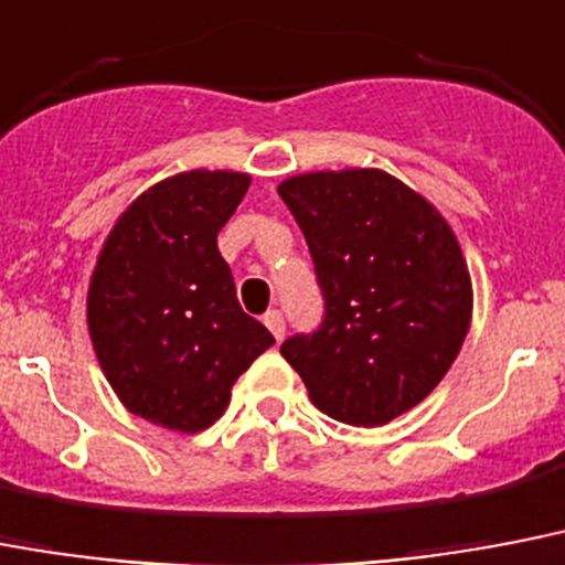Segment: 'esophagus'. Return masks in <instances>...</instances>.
Wrapping results in <instances>:
<instances>
[{"instance_id":"obj_1","label":"esophagus","mask_w":565,"mask_h":565,"mask_svg":"<svg viewBox=\"0 0 565 565\" xmlns=\"http://www.w3.org/2000/svg\"><path fill=\"white\" fill-rule=\"evenodd\" d=\"M265 327L270 329V335L277 338V341H282V335H286V320H282V315L277 309H270L265 315Z\"/></svg>"}]
</instances>
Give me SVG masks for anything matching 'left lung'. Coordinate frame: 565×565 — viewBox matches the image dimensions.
Returning <instances> with one entry per match:
<instances>
[{
	"label": "left lung",
	"mask_w": 565,
	"mask_h": 565,
	"mask_svg": "<svg viewBox=\"0 0 565 565\" xmlns=\"http://www.w3.org/2000/svg\"><path fill=\"white\" fill-rule=\"evenodd\" d=\"M315 259L327 315L282 359L309 399L350 426L419 405L461 353L472 279L449 221L382 169L306 171L277 186Z\"/></svg>",
	"instance_id": "obj_1"
}]
</instances>
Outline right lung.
Masks as SVG:
<instances>
[{
    "instance_id": "obj_1",
    "label": "right lung",
    "mask_w": 565,
    "mask_h": 565,
    "mask_svg": "<svg viewBox=\"0 0 565 565\" xmlns=\"http://www.w3.org/2000/svg\"><path fill=\"white\" fill-rule=\"evenodd\" d=\"M250 174H171L121 212L87 291L89 341L119 403L154 426L195 435L227 411L236 379L274 335L242 311L218 230Z\"/></svg>"
}]
</instances>
